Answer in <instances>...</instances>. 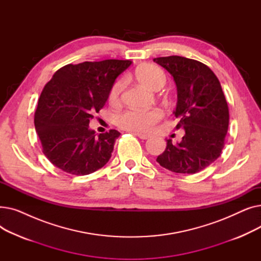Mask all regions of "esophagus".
<instances>
[{"mask_svg": "<svg viewBox=\"0 0 261 261\" xmlns=\"http://www.w3.org/2000/svg\"><path fill=\"white\" fill-rule=\"evenodd\" d=\"M134 135L138 136V138L142 139V140H148L150 138V135L148 134H144V133H141V132H133Z\"/></svg>", "mask_w": 261, "mask_h": 261, "instance_id": "esophagus-1", "label": "esophagus"}]
</instances>
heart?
<instances>
[{
  "mask_svg": "<svg viewBox=\"0 0 261 261\" xmlns=\"http://www.w3.org/2000/svg\"><path fill=\"white\" fill-rule=\"evenodd\" d=\"M135 78L140 84L150 90H160L166 81V77L163 71L153 64H143L136 68ZM125 86V81L119 79L114 82V85L110 89L109 100L111 103H116L119 100L120 93ZM163 112L159 109L148 110H127L116 116L117 126L132 132H146L151 130L159 120L162 118Z\"/></svg>",
  "mask_w": 261,
  "mask_h": 261,
  "instance_id": "1",
  "label": "heart"
}]
</instances>
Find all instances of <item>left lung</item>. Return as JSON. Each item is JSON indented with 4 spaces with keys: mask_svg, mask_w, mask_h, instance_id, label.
I'll return each mask as SVG.
<instances>
[{
    "mask_svg": "<svg viewBox=\"0 0 261 261\" xmlns=\"http://www.w3.org/2000/svg\"><path fill=\"white\" fill-rule=\"evenodd\" d=\"M153 61L173 77L177 92L173 114L180 119L176 129L185 131L176 145L166 141L156 162L175 173H197L220 156L224 147L229 114L220 81L207 65L194 59L169 56Z\"/></svg>",
    "mask_w": 261,
    "mask_h": 261,
    "instance_id": "left-lung-1",
    "label": "left lung"
}]
</instances>
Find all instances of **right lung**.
<instances>
[{"mask_svg":"<svg viewBox=\"0 0 261 261\" xmlns=\"http://www.w3.org/2000/svg\"><path fill=\"white\" fill-rule=\"evenodd\" d=\"M130 60L108 59L67 64L54 74L40 95L35 128L43 153L53 165L75 175L90 174L103 167L120 133L97 135L90 119L105 106L116 78Z\"/></svg>","mask_w":261,"mask_h":261,"instance_id":"right-lung-1","label":"right lung"}]
</instances>
